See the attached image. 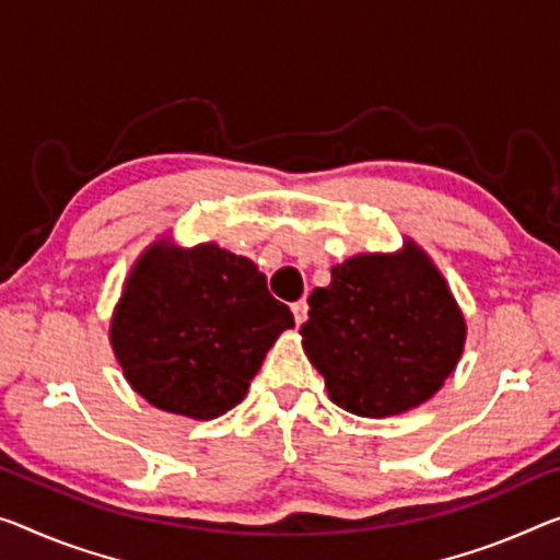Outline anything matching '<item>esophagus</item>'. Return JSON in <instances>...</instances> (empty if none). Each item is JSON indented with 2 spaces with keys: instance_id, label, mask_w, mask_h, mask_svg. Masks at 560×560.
Listing matches in <instances>:
<instances>
[{
  "instance_id": "1",
  "label": "esophagus",
  "mask_w": 560,
  "mask_h": 560,
  "mask_svg": "<svg viewBox=\"0 0 560 560\" xmlns=\"http://www.w3.org/2000/svg\"><path fill=\"white\" fill-rule=\"evenodd\" d=\"M292 315H295V323L303 325L307 320V300L300 298L298 303H292Z\"/></svg>"
}]
</instances>
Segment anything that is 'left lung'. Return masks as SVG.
Wrapping results in <instances>:
<instances>
[{"mask_svg":"<svg viewBox=\"0 0 560 560\" xmlns=\"http://www.w3.org/2000/svg\"><path fill=\"white\" fill-rule=\"evenodd\" d=\"M300 328L330 400L352 416H398L441 390L458 365L466 320L416 243L355 255L310 295Z\"/></svg>","mask_w":560,"mask_h":560,"instance_id":"1","label":"left lung"}]
</instances>
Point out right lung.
<instances>
[{"label":"right lung","mask_w":560,"mask_h":560,"mask_svg":"<svg viewBox=\"0 0 560 560\" xmlns=\"http://www.w3.org/2000/svg\"><path fill=\"white\" fill-rule=\"evenodd\" d=\"M292 325L253 260L214 243L183 250L160 240L125 282L109 342L127 383L154 408L210 420L245 398Z\"/></svg>","instance_id":"add662e5"}]
</instances>
